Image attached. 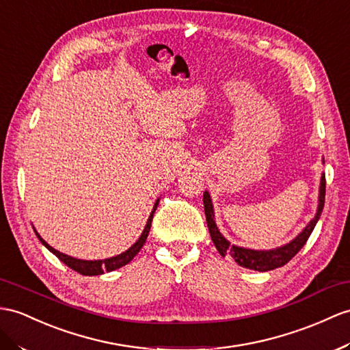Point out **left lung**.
<instances>
[{"mask_svg":"<svg viewBox=\"0 0 350 350\" xmlns=\"http://www.w3.org/2000/svg\"><path fill=\"white\" fill-rule=\"evenodd\" d=\"M323 203H325V174H322L321 176L317 214H314V217L309 221V224L301 230V233H298V236H295L291 242H288L282 246H278V248H273V250H250V248H242V246L230 243L226 237L221 234L215 223L214 204H212L211 196L208 191L203 193L204 215H206L211 239L214 242L215 248L219 252L221 257H232L237 264H239V266L251 269V270H257V271H269V270H275L278 267L285 266V264L303 248L322 214Z\"/></svg>","mask_w":350,"mask_h":350,"instance_id":"obj_1","label":"left lung"}]
</instances>
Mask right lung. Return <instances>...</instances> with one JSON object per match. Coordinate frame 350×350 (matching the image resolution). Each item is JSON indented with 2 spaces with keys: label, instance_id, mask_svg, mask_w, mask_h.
<instances>
[{
  "label": "right lung",
  "instance_id": "obj_1",
  "mask_svg": "<svg viewBox=\"0 0 350 350\" xmlns=\"http://www.w3.org/2000/svg\"><path fill=\"white\" fill-rule=\"evenodd\" d=\"M157 204H159V199L156 200L154 206H152V211L151 214L148 217V221L146 224V228L142 230V233L139 236V239L136 241L129 250L116 255V257H111V258H105V260H95V261H89V260H80V258H74L71 257V255H66V254H62L56 251L55 248H52L42 237L37 233V230H33L36 232L37 237L40 239V242L46 246V248L53 252L56 257L61 260L64 264H66L68 267L79 271L80 275H84V276H96V275H104L105 271H113V270H117L120 269L123 266H126V264H129L136 254H138L141 251V248L144 246V243H146L147 237H148V233H150V228H151V221H152V215H154V212L157 209Z\"/></svg>",
  "mask_w": 350,
  "mask_h": 350
}]
</instances>
